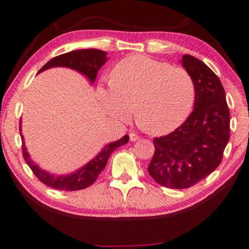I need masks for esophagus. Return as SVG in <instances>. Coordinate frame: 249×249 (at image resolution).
<instances>
[{
  "label": "esophagus",
  "mask_w": 249,
  "mask_h": 249,
  "mask_svg": "<svg viewBox=\"0 0 249 249\" xmlns=\"http://www.w3.org/2000/svg\"><path fill=\"white\" fill-rule=\"evenodd\" d=\"M129 139H130V141L135 142V141H138L139 139H140V137H139V136L136 135V134H134V132H131V134L129 135Z\"/></svg>",
  "instance_id": "1"
}]
</instances>
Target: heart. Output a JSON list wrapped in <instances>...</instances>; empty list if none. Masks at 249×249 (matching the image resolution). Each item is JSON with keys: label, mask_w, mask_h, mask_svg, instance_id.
Segmentation results:
<instances>
[{"label": "heart", "mask_w": 249, "mask_h": 249, "mask_svg": "<svg viewBox=\"0 0 249 249\" xmlns=\"http://www.w3.org/2000/svg\"><path fill=\"white\" fill-rule=\"evenodd\" d=\"M98 94L112 117L126 119L134 106L135 117L144 130L165 135L188 118L195 87L184 69L134 54L113 67L110 82L98 86Z\"/></svg>", "instance_id": "obj_1"}]
</instances>
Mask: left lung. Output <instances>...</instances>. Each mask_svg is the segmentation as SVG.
Here are the masks:
<instances>
[{"mask_svg": "<svg viewBox=\"0 0 249 249\" xmlns=\"http://www.w3.org/2000/svg\"><path fill=\"white\" fill-rule=\"evenodd\" d=\"M182 66L195 87L194 110L171 134L154 138L155 153L147 171L160 186L187 189L222 162L230 138V112L221 80L205 63L191 55Z\"/></svg>", "mask_w": 249, "mask_h": 249, "instance_id": "1", "label": "left lung"}]
</instances>
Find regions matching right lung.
Returning a JSON list of instances; mask_svg holds the SVG:
<instances>
[{
  "mask_svg": "<svg viewBox=\"0 0 249 249\" xmlns=\"http://www.w3.org/2000/svg\"><path fill=\"white\" fill-rule=\"evenodd\" d=\"M106 55L107 54L105 52L96 49L72 51L69 52V53L61 54L59 56L54 57V58H52L40 69L39 72H42L46 70V69L53 67H67L83 73L92 83H93L96 78L98 70H100L107 60ZM128 141L129 137L125 135L123 138H121L120 140L108 144V145H106L105 148H104L94 159H92L88 164H86L82 169H79L78 171L73 173V174L66 176H55L50 174V173H46L42 170H40L38 165L35 164L30 158V155L26 152L24 142H22V155L27 165L31 167L32 172L36 175V177L40 181L45 184V186L62 191H77L86 189L90 187L91 184H93L98 175L101 174V172L105 169L110 155L118 147L128 143Z\"/></svg>",
  "mask_w": 249,
  "mask_h": 249,
  "instance_id": "obj_1",
  "label": "right lung"
}]
</instances>
